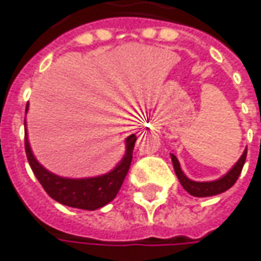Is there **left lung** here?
<instances>
[{
    "instance_id": "8db88e82",
    "label": "left lung",
    "mask_w": 261,
    "mask_h": 261,
    "mask_svg": "<svg viewBox=\"0 0 261 261\" xmlns=\"http://www.w3.org/2000/svg\"><path fill=\"white\" fill-rule=\"evenodd\" d=\"M245 158H247V150H244L241 154V158L238 159V162L233 165L232 169L223 175L216 181H207V182H197V181H193L187 176L184 175V172L181 171V166L179 162L176 159L175 154H171V159H172V165H174V169H175V174L181 182V186L184 187V190L190 193L191 196L194 197H210V196H216V194H221L223 191L229 190L232 187L233 184L237 182L238 176L243 171V166L245 164Z\"/></svg>"
}]
</instances>
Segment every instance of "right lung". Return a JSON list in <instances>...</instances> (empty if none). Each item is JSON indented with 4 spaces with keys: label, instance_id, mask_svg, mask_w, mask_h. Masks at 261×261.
Here are the masks:
<instances>
[{
    "label": "right lung",
    "instance_id": "add662e5",
    "mask_svg": "<svg viewBox=\"0 0 261 261\" xmlns=\"http://www.w3.org/2000/svg\"><path fill=\"white\" fill-rule=\"evenodd\" d=\"M28 111V107H26ZM26 127V122H24ZM136 134H131L125 140V154L111 172L105 175L92 176V178H63L55 175L45 169L33 156L28 140V131L24 130V149L29 165L38 178L40 186L48 193V196L64 206L77 207L83 210H96L103 207L112 201L118 194L125 175L130 169L133 150L136 143Z\"/></svg>",
    "mask_w": 261,
    "mask_h": 261
}]
</instances>
